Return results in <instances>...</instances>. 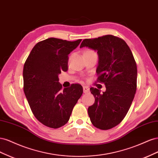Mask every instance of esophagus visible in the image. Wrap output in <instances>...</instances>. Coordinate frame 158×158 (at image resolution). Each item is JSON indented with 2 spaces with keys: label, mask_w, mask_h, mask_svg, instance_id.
<instances>
[{
  "label": "esophagus",
  "mask_w": 158,
  "mask_h": 158,
  "mask_svg": "<svg viewBox=\"0 0 158 158\" xmlns=\"http://www.w3.org/2000/svg\"><path fill=\"white\" fill-rule=\"evenodd\" d=\"M84 93H88L89 92V88L88 86H83Z\"/></svg>",
  "instance_id": "obj_1"
}]
</instances>
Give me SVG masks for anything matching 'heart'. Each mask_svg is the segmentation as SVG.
Returning a JSON list of instances; mask_svg holds the SVG:
<instances>
[{
  "mask_svg": "<svg viewBox=\"0 0 158 158\" xmlns=\"http://www.w3.org/2000/svg\"><path fill=\"white\" fill-rule=\"evenodd\" d=\"M94 52H94V51H92V50H91V49H86V50L84 51V53H94Z\"/></svg>",
  "mask_w": 158,
  "mask_h": 158,
  "instance_id": "heart-1",
  "label": "heart"
}]
</instances>
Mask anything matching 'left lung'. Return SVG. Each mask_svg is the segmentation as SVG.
Here are the masks:
<instances>
[{
    "mask_svg": "<svg viewBox=\"0 0 158 158\" xmlns=\"http://www.w3.org/2000/svg\"><path fill=\"white\" fill-rule=\"evenodd\" d=\"M87 47L98 51L99 64L97 82L106 85L102 94L90 88L95 103L88 111L93 125L108 130L125 117L136 91L137 66L132 52L123 40L112 35L85 39L80 48Z\"/></svg>",
    "mask_w": 158,
    "mask_h": 158,
    "instance_id": "8db88e82",
    "label": "left lung"
}]
</instances>
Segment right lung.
Wrapping results in <instances>:
<instances>
[{
    "label": "right lung",
    "instance_id": "1",
    "mask_svg": "<svg viewBox=\"0 0 158 158\" xmlns=\"http://www.w3.org/2000/svg\"><path fill=\"white\" fill-rule=\"evenodd\" d=\"M81 41L48 38L33 47L25 62L23 92L33 115L46 127L64 125L82 95L81 85L73 84L63 89L59 82V74L69 69V55Z\"/></svg>",
    "mask_w": 158,
    "mask_h": 158
}]
</instances>
